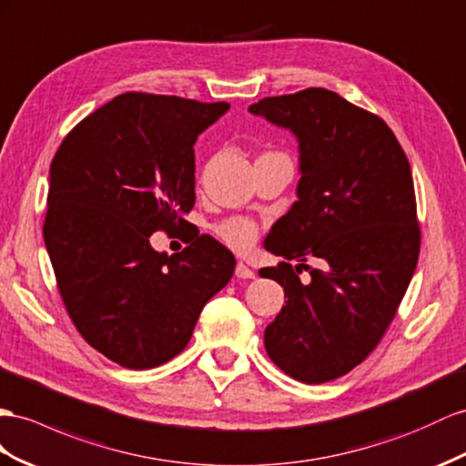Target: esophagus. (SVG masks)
I'll return each instance as SVG.
<instances>
[{
	"mask_svg": "<svg viewBox=\"0 0 466 466\" xmlns=\"http://www.w3.org/2000/svg\"><path fill=\"white\" fill-rule=\"evenodd\" d=\"M234 273H236V278H240V279H254V278H256V271L249 269V268L244 264V261H238Z\"/></svg>",
	"mask_w": 466,
	"mask_h": 466,
	"instance_id": "esophagus-1",
	"label": "esophagus"
}]
</instances>
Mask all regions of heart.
<instances>
[{"instance_id": "b5f03b06", "label": "heart", "mask_w": 466, "mask_h": 466, "mask_svg": "<svg viewBox=\"0 0 466 466\" xmlns=\"http://www.w3.org/2000/svg\"><path fill=\"white\" fill-rule=\"evenodd\" d=\"M217 234L236 252H246L258 240V226L248 218H230L217 226Z\"/></svg>"}]
</instances>
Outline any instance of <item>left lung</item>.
Wrapping results in <instances>:
<instances>
[{"label": "left lung", "instance_id": "obj_1", "mask_svg": "<svg viewBox=\"0 0 466 466\" xmlns=\"http://www.w3.org/2000/svg\"><path fill=\"white\" fill-rule=\"evenodd\" d=\"M248 112L299 143L297 200L264 246L301 264L259 273L288 297L266 327V350L288 376L323 384L378 347L411 281L421 236L410 161L384 119L327 88L264 98ZM307 257L321 269L309 268Z\"/></svg>", "mask_w": 466, "mask_h": 466}]
</instances>
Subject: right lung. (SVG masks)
Returning a JSON list of instances; mask_svg holds the SVG:
<instances>
[{"label": "right lung", "instance_id": "1", "mask_svg": "<svg viewBox=\"0 0 466 466\" xmlns=\"http://www.w3.org/2000/svg\"><path fill=\"white\" fill-rule=\"evenodd\" d=\"M230 104L119 94L70 131L49 171L43 226L56 285L75 327L112 362L147 370L171 360L236 259L202 234L183 252L149 236L188 224L195 141Z\"/></svg>", "mask_w": 466, "mask_h": 466}]
</instances>
